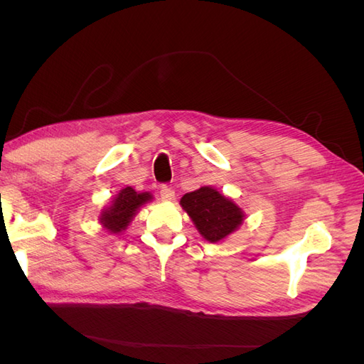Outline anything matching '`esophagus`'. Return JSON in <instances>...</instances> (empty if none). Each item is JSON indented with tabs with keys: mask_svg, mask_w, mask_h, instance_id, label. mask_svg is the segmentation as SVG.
Returning a JSON list of instances; mask_svg holds the SVG:
<instances>
[{
	"mask_svg": "<svg viewBox=\"0 0 364 364\" xmlns=\"http://www.w3.org/2000/svg\"><path fill=\"white\" fill-rule=\"evenodd\" d=\"M159 194H161V199L164 202H170V200L174 199V190L170 188V186H167V185H162L161 186Z\"/></svg>",
	"mask_w": 364,
	"mask_h": 364,
	"instance_id": "1",
	"label": "esophagus"
}]
</instances>
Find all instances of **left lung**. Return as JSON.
<instances>
[{"label": "left lung", "instance_id": "1", "mask_svg": "<svg viewBox=\"0 0 364 364\" xmlns=\"http://www.w3.org/2000/svg\"><path fill=\"white\" fill-rule=\"evenodd\" d=\"M181 205L209 243L225 240L245 218L241 208L213 186H202L193 193H186L181 199Z\"/></svg>", "mask_w": 364, "mask_h": 364}]
</instances>
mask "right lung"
Here are the masks:
<instances>
[{
	"mask_svg": "<svg viewBox=\"0 0 364 364\" xmlns=\"http://www.w3.org/2000/svg\"><path fill=\"white\" fill-rule=\"evenodd\" d=\"M149 200H151L150 193H136L134 188L126 186L118 193L112 205L102 213L100 222L112 234H119L129 226L138 209Z\"/></svg>",
	"mask_w": 364,
	"mask_h": 364,
	"instance_id": "obj_1",
	"label": "right lung"
}]
</instances>
